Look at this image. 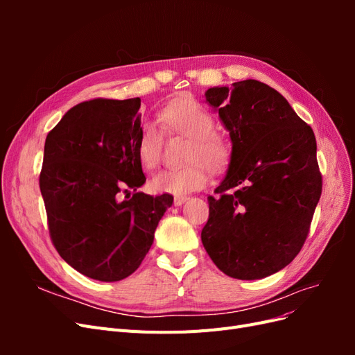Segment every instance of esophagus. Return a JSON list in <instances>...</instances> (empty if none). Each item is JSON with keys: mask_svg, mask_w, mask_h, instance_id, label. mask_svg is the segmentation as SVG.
Here are the masks:
<instances>
[{"mask_svg": "<svg viewBox=\"0 0 355 355\" xmlns=\"http://www.w3.org/2000/svg\"><path fill=\"white\" fill-rule=\"evenodd\" d=\"M187 200H188V197H185V196H176L173 198V202H175V206H182V204H184Z\"/></svg>", "mask_w": 355, "mask_h": 355, "instance_id": "obj_1", "label": "esophagus"}]
</instances>
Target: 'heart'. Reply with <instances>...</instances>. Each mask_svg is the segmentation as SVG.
<instances>
[{
    "label": "heart",
    "instance_id": "obj_1",
    "mask_svg": "<svg viewBox=\"0 0 355 355\" xmlns=\"http://www.w3.org/2000/svg\"><path fill=\"white\" fill-rule=\"evenodd\" d=\"M161 127L167 132L189 139L185 161L180 168L161 170L153 178L157 192L182 196L207 184L209 170L219 171L227 166L230 149L222 137L214 135L211 114L192 98H179L164 106L158 114ZM136 153L145 168L158 166L163 153V133L154 123H144L139 130Z\"/></svg>",
    "mask_w": 355,
    "mask_h": 355
}]
</instances>
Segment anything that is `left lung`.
I'll return each mask as SVG.
<instances>
[{"label":"left lung","instance_id":"1","mask_svg":"<svg viewBox=\"0 0 355 355\" xmlns=\"http://www.w3.org/2000/svg\"><path fill=\"white\" fill-rule=\"evenodd\" d=\"M206 101L230 132L232 153L218 197H207L201 241L222 272L257 280L283 270L306 240L323 187L315 136L261 81L209 89Z\"/></svg>","mask_w":355,"mask_h":355}]
</instances>
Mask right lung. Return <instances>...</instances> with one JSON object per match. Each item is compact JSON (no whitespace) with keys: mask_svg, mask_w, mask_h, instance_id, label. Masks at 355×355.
Wrapping results in <instances>:
<instances>
[{"mask_svg":"<svg viewBox=\"0 0 355 355\" xmlns=\"http://www.w3.org/2000/svg\"><path fill=\"white\" fill-rule=\"evenodd\" d=\"M139 108V98L85 101L46 139L40 189L50 239L63 261L93 280L133 274L173 202L170 194L137 192L146 180L136 153Z\"/></svg>","mask_w":355,"mask_h":355,"instance_id":"add662e5","label":"right lung"}]
</instances>
